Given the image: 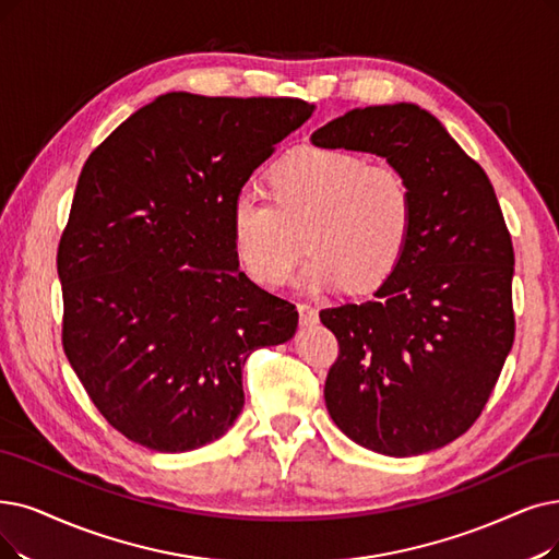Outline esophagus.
I'll use <instances>...</instances> for the list:
<instances>
[{"mask_svg": "<svg viewBox=\"0 0 559 559\" xmlns=\"http://www.w3.org/2000/svg\"><path fill=\"white\" fill-rule=\"evenodd\" d=\"M298 314H300V323L302 325H314L319 321V311L311 307V305H307V302L298 305Z\"/></svg>", "mask_w": 559, "mask_h": 559, "instance_id": "1", "label": "esophagus"}]
</instances>
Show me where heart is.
I'll list each match as a JSON object with an SVG mask.
<instances>
[{"label":"heart","mask_w":559,"mask_h":559,"mask_svg":"<svg viewBox=\"0 0 559 559\" xmlns=\"http://www.w3.org/2000/svg\"><path fill=\"white\" fill-rule=\"evenodd\" d=\"M271 194L240 188L229 206L234 252L257 284L280 286L311 250L300 284L307 292L346 286L367 294L385 284L406 254L415 199L396 169L371 167L360 155L302 148L267 176Z\"/></svg>","instance_id":"obj_1"}]
</instances>
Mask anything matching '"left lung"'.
Here are the masks:
<instances>
[{"instance_id":"8db88e82","label":"left lung","mask_w":559,"mask_h":559,"mask_svg":"<svg viewBox=\"0 0 559 559\" xmlns=\"http://www.w3.org/2000/svg\"><path fill=\"white\" fill-rule=\"evenodd\" d=\"M311 144L381 155L415 199L404 259L376 300L321 309L340 342L334 424L362 448L417 456L481 415L513 344V248L486 171L413 103L346 111Z\"/></svg>"}]
</instances>
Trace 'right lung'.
I'll use <instances>...</instances> for the list:
<instances>
[{"label": "right lung", "instance_id": "right-lung-1", "mask_svg": "<svg viewBox=\"0 0 559 559\" xmlns=\"http://www.w3.org/2000/svg\"><path fill=\"white\" fill-rule=\"evenodd\" d=\"M311 111L171 92L84 163L57 252L61 342L100 415L142 448L178 454L225 436L245 360L296 334V305L238 267L229 206Z\"/></svg>", "mask_w": 559, "mask_h": 559}]
</instances>
